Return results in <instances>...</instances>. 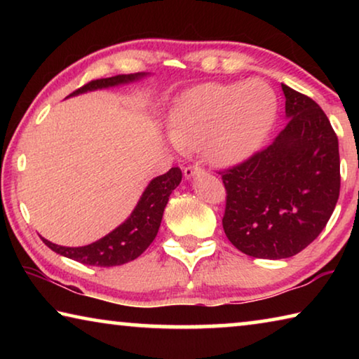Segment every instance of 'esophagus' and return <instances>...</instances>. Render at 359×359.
<instances>
[{
    "label": "esophagus",
    "instance_id": "34e87169",
    "mask_svg": "<svg viewBox=\"0 0 359 359\" xmlns=\"http://www.w3.org/2000/svg\"><path fill=\"white\" fill-rule=\"evenodd\" d=\"M203 171L204 169L199 165H190V166L184 168V175H185V179H191L194 174H201Z\"/></svg>",
    "mask_w": 359,
    "mask_h": 359
}]
</instances>
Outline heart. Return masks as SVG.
Returning a JSON list of instances; mask_svg holds the SVG:
<instances>
[{"instance_id":"obj_1","label":"heart","mask_w":359,"mask_h":359,"mask_svg":"<svg viewBox=\"0 0 359 359\" xmlns=\"http://www.w3.org/2000/svg\"><path fill=\"white\" fill-rule=\"evenodd\" d=\"M276 112V93L259 79L204 85L177 109L172 136L182 149L203 147L212 161L229 165L264 141Z\"/></svg>"}]
</instances>
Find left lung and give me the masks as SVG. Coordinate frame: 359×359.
<instances>
[{"instance_id": "left-lung-1", "label": "left lung", "mask_w": 359, "mask_h": 359, "mask_svg": "<svg viewBox=\"0 0 359 359\" xmlns=\"http://www.w3.org/2000/svg\"><path fill=\"white\" fill-rule=\"evenodd\" d=\"M287 126L267 147L222 174L223 229L238 250L280 259L318 238L336 208L340 160L336 133L317 102L282 83Z\"/></svg>"}]
</instances>
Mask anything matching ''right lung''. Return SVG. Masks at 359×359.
Here are the masks:
<instances>
[{
	"label": "right lung",
	"mask_w": 359,
	"mask_h": 359,
	"mask_svg": "<svg viewBox=\"0 0 359 359\" xmlns=\"http://www.w3.org/2000/svg\"><path fill=\"white\" fill-rule=\"evenodd\" d=\"M142 76L144 74L137 72V74H118L114 77L96 79V81L85 83L83 87L77 88L69 96L88 92V90L126 83ZM180 180L182 171L179 168H171L166 174L158 175L145 188L136 209L133 210L128 220L120 224L118 228H115L112 233H109L102 239L93 242V244L83 247H62L52 244V242H48L44 238L41 239L55 253L88 266L111 267L128 263V261L136 259L139 255H142L145 248L154 242L169 196H171L174 188L180 184Z\"/></svg>",
	"instance_id": "obj_1"
}]
</instances>
